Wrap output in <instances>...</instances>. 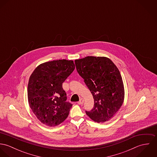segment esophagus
<instances>
[{
  "label": "esophagus",
  "instance_id": "obj_1",
  "mask_svg": "<svg viewBox=\"0 0 157 157\" xmlns=\"http://www.w3.org/2000/svg\"><path fill=\"white\" fill-rule=\"evenodd\" d=\"M83 102H84V100H83V98H81V99L79 100V101H78V105H82V104L83 103Z\"/></svg>",
  "mask_w": 157,
  "mask_h": 157
}]
</instances>
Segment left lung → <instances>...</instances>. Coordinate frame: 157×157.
Instances as JSON below:
<instances>
[{"mask_svg":"<svg viewBox=\"0 0 157 157\" xmlns=\"http://www.w3.org/2000/svg\"><path fill=\"white\" fill-rule=\"evenodd\" d=\"M75 63L94 99L93 109L86 113L95 122L109 120L124 101V85L118 69L106 57L88 56L75 60Z\"/></svg>","mask_w":157,"mask_h":157,"instance_id":"left-lung-1","label":"left lung"}]
</instances>
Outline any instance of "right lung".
I'll return each mask as SVG.
<instances>
[{"mask_svg": "<svg viewBox=\"0 0 157 157\" xmlns=\"http://www.w3.org/2000/svg\"><path fill=\"white\" fill-rule=\"evenodd\" d=\"M72 60H53L40 64L31 74L28 99L37 119L46 126H56L65 120L72 105L67 101L62 83L73 72Z\"/></svg>", "mask_w": 157, "mask_h": 157, "instance_id": "1", "label": "right lung"}]
</instances>
